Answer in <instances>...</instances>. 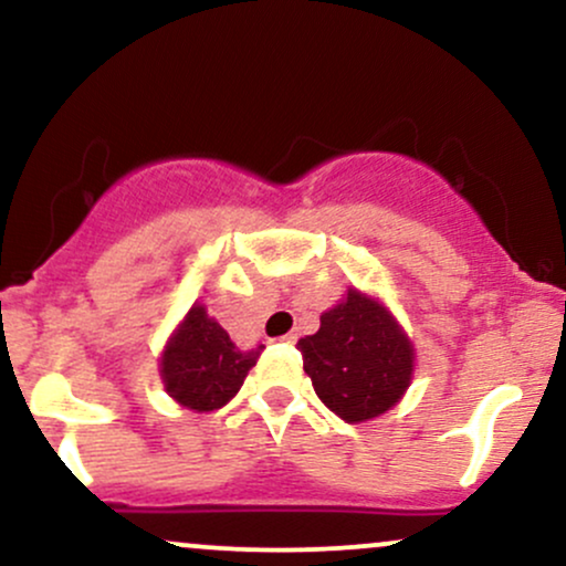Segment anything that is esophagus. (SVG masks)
Listing matches in <instances>:
<instances>
[{"instance_id":"34e87169","label":"esophagus","mask_w":566,"mask_h":566,"mask_svg":"<svg viewBox=\"0 0 566 566\" xmlns=\"http://www.w3.org/2000/svg\"><path fill=\"white\" fill-rule=\"evenodd\" d=\"M279 343H287V345H292V343H295V335H292V332H290V335L279 337Z\"/></svg>"}]
</instances>
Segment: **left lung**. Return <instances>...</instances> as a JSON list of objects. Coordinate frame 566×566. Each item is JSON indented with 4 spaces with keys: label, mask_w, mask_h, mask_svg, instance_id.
<instances>
[{
    "label": "left lung",
    "mask_w": 566,
    "mask_h": 566,
    "mask_svg": "<svg viewBox=\"0 0 566 566\" xmlns=\"http://www.w3.org/2000/svg\"><path fill=\"white\" fill-rule=\"evenodd\" d=\"M297 348L313 390L348 424L371 421L398 406L417 366L411 337L392 311L356 287L322 313L316 335L297 339Z\"/></svg>",
    "instance_id": "left-lung-1"
}]
</instances>
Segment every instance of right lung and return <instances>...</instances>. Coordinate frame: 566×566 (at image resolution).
<instances>
[{
	"label": "right lung",
	"instance_id": "obj_1",
	"mask_svg": "<svg viewBox=\"0 0 566 566\" xmlns=\"http://www.w3.org/2000/svg\"><path fill=\"white\" fill-rule=\"evenodd\" d=\"M265 345L242 350L229 332L195 303L166 339L160 353V379L176 403L195 413L227 406L253 369Z\"/></svg>",
	"mask_w": 566,
	"mask_h": 566
}]
</instances>
